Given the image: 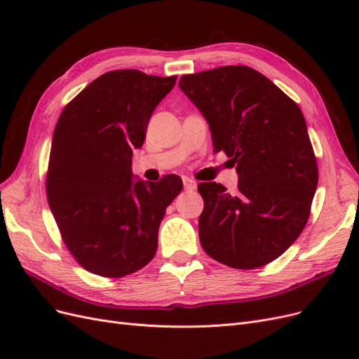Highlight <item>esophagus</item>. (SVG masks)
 Wrapping results in <instances>:
<instances>
[{"label": "esophagus", "instance_id": "esophagus-1", "mask_svg": "<svg viewBox=\"0 0 359 359\" xmlns=\"http://www.w3.org/2000/svg\"><path fill=\"white\" fill-rule=\"evenodd\" d=\"M182 184H184V189H186L187 191H194V190H196V187H198L196 181L191 180V178H187V177L182 178Z\"/></svg>", "mask_w": 359, "mask_h": 359}]
</instances>
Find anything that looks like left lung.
<instances>
[{
  "instance_id": "8db88e82",
  "label": "left lung",
  "mask_w": 359,
  "mask_h": 359,
  "mask_svg": "<svg viewBox=\"0 0 359 359\" xmlns=\"http://www.w3.org/2000/svg\"><path fill=\"white\" fill-rule=\"evenodd\" d=\"M180 88L210 124L214 151L238 172V191L201 182L205 253L238 269L283 255L306 227L318 163L298 104L262 73L226 66L184 74Z\"/></svg>"
}]
</instances>
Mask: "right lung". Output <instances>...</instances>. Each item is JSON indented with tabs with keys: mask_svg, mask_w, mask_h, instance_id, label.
I'll list each match as a JSON object with an SVG mask.
<instances>
[{
	"mask_svg": "<svg viewBox=\"0 0 359 359\" xmlns=\"http://www.w3.org/2000/svg\"><path fill=\"white\" fill-rule=\"evenodd\" d=\"M175 82L177 76L158 78L135 69L107 72L58 118L48 202L64 244L93 274H133L156 255L160 223L182 181L178 175L158 182L135 180L132 156Z\"/></svg>",
	"mask_w": 359,
	"mask_h": 359,
	"instance_id": "right-lung-1",
	"label": "right lung"
}]
</instances>
